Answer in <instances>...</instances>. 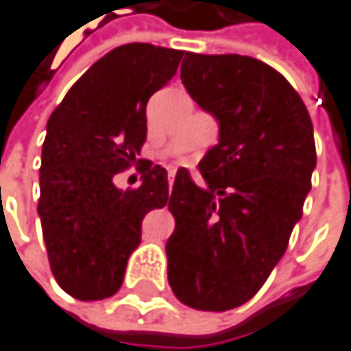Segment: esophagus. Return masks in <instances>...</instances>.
Masks as SVG:
<instances>
[{"instance_id":"1","label":"esophagus","mask_w":351,"mask_h":351,"mask_svg":"<svg viewBox=\"0 0 351 351\" xmlns=\"http://www.w3.org/2000/svg\"><path fill=\"white\" fill-rule=\"evenodd\" d=\"M173 178H175V173H169V182H173Z\"/></svg>"}]
</instances>
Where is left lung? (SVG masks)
Instances as JSON below:
<instances>
[{
  "label": "left lung",
  "instance_id": "left-lung-1",
  "mask_svg": "<svg viewBox=\"0 0 351 351\" xmlns=\"http://www.w3.org/2000/svg\"><path fill=\"white\" fill-rule=\"evenodd\" d=\"M180 79L215 115L219 142L199 162L205 186L178 169L169 199V285L199 311L250 301L282 258L317 165L309 111L266 62L184 52Z\"/></svg>",
  "mask_w": 351,
  "mask_h": 351
}]
</instances>
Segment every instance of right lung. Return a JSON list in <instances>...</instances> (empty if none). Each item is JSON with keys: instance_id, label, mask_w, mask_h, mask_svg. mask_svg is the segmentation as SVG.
I'll return each instance as SVG.
<instances>
[{"instance_id": "right-lung-1", "label": "right lung", "mask_w": 351, "mask_h": 351, "mask_svg": "<svg viewBox=\"0 0 351 351\" xmlns=\"http://www.w3.org/2000/svg\"><path fill=\"white\" fill-rule=\"evenodd\" d=\"M182 50L132 42L99 58L46 123L38 215L50 270L64 293L99 301L119 291L142 219L169 201L160 165L138 158L146 142V104L175 77ZM132 164L138 189L112 176Z\"/></svg>"}]
</instances>
